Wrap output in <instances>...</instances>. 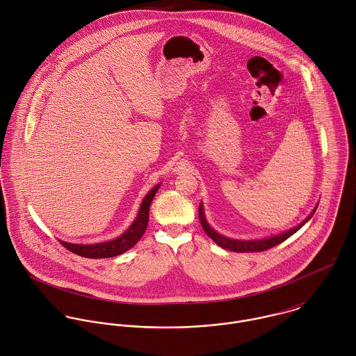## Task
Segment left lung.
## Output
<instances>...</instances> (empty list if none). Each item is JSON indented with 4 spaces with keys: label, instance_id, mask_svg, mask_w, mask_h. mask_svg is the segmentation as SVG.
<instances>
[{
    "label": "left lung",
    "instance_id": "8db88e82",
    "mask_svg": "<svg viewBox=\"0 0 356 356\" xmlns=\"http://www.w3.org/2000/svg\"><path fill=\"white\" fill-rule=\"evenodd\" d=\"M315 211H312V213L305 219V222H302L299 226H296L295 229H291L282 234H278V236H274V237H268V238H263V240H251V241H240V240H232V238H227L225 236H220L218 234L215 230H212L209 227V225L207 223L205 218H204L203 205L200 204L199 207V218H200V222H202V226H203L204 232L207 233L208 237H211L219 247L225 248V250H229V251H233V252H263V251H267L281 243H284L286 238H289L292 234H295L305 222L309 220V218L314 215Z\"/></svg>",
    "mask_w": 356,
    "mask_h": 356
}]
</instances>
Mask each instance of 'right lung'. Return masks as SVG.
<instances>
[{
  "instance_id": "right-lung-1",
  "label": "right lung",
  "mask_w": 356,
  "mask_h": 356,
  "mask_svg": "<svg viewBox=\"0 0 356 356\" xmlns=\"http://www.w3.org/2000/svg\"><path fill=\"white\" fill-rule=\"evenodd\" d=\"M160 185H156L152 191L145 196L144 202L140 207L138 215L133 225L118 238L108 241V243H102V244H92V245H81V244H70L60 241L64 248L71 251L72 254H79L83 257H90V259H102V257H112L118 254H123L129 251L131 247H134L140 238L144 236L148 220H149V207L152 203L153 197L157 192Z\"/></svg>"
}]
</instances>
